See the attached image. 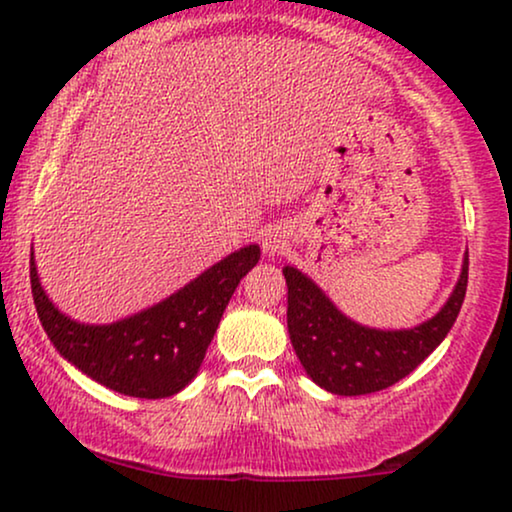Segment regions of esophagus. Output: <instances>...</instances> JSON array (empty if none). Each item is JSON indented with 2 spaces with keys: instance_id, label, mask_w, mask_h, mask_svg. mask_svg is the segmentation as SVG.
Instances as JSON below:
<instances>
[{
  "instance_id": "34e87169",
  "label": "esophagus",
  "mask_w": 512,
  "mask_h": 512,
  "mask_svg": "<svg viewBox=\"0 0 512 512\" xmlns=\"http://www.w3.org/2000/svg\"><path fill=\"white\" fill-rule=\"evenodd\" d=\"M284 244H286V240H284V235L279 233V230H275V228L265 230V235H263V251H265V254H268V256L282 254Z\"/></svg>"
}]
</instances>
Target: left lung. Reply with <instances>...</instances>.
<instances>
[{
	"instance_id": "8db88e82",
	"label": "left lung",
	"mask_w": 512,
	"mask_h": 512,
	"mask_svg": "<svg viewBox=\"0 0 512 512\" xmlns=\"http://www.w3.org/2000/svg\"><path fill=\"white\" fill-rule=\"evenodd\" d=\"M291 345L319 387L338 396L382 391L410 375L450 333L468 286V256L450 300L436 317L410 331H375L347 319L312 279L286 265Z\"/></svg>"
}]
</instances>
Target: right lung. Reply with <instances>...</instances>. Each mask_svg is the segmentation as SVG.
<instances>
[{
    "instance_id": "obj_1",
    "label": "right lung",
    "mask_w": 512,
    "mask_h": 512,
    "mask_svg": "<svg viewBox=\"0 0 512 512\" xmlns=\"http://www.w3.org/2000/svg\"><path fill=\"white\" fill-rule=\"evenodd\" d=\"M261 249L249 244L163 303L109 326L67 319L41 289L30 254V282L41 326L55 349L95 382L135 398H165L198 373L240 279L254 268Z\"/></svg>"
}]
</instances>
